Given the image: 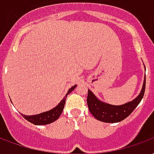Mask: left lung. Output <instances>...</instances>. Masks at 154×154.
I'll list each match as a JSON object with an SVG mask.
<instances>
[{
	"mask_svg": "<svg viewBox=\"0 0 154 154\" xmlns=\"http://www.w3.org/2000/svg\"><path fill=\"white\" fill-rule=\"evenodd\" d=\"M145 90V77L140 95L133 101L122 105H111L103 103L96 98L90 90H88V103L90 112L98 120L106 123H117L127 118L133 112L142 100Z\"/></svg>",
	"mask_w": 154,
	"mask_h": 154,
	"instance_id": "obj_1",
	"label": "left lung"
}]
</instances>
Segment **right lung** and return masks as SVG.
<instances>
[{
	"label": "right lung",
	"mask_w": 154,
	"mask_h": 154,
	"mask_svg": "<svg viewBox=\"0 0 154 154\" xmlns=\"http://www.w3.org/2000/svg\"><path fill=\"white\" fill-rule=\"evenodd\" d=\"M76 88V85L73 86L72 88H71L67 91L66 96L64 97L61 102L58 103V105H57L54 108L51 109V110L46 112L40 113L38 115L34 116H25L22 115L26 120H28L32 124L36 125H48L51 123L55 121L56 120H58V118L60 116L61 113L63 111L64 105H65V102H66V96L68 94H70L72 91Z\"/></svg>",
	"instance_id": "obj_1"
}]
</instances>
